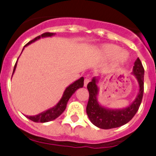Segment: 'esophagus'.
I'll use <instances>...</instances> for the list:
<instances>
[{"label":"esophagus","mask_w":156,"mask_h":156,"mask_svg":"<svg viewBox=\"0 0 156 156\" xmlns=\"http://www.w3.org/2000/svg\"><path fill=\"white\" fill-rule=\"evenodd\" d=\"M89 83V79H85V80H84V86L85 87H86V86H87V85H88V83Z\"/></svg>","instance_id":"obj_1"}]
</instances>
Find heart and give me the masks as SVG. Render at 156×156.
<instances>
[{"instance_id":"b5f03b06","label":"heart","mask_w":156,"mask_h":156,"mask_svg":"<svg viewBox=\"0 0 156 156\" xmlns=\"http://www.w3.org/2000/svg\"><path fill=\"white\" fill-rule=\"evenodd\" d=\"M101 55L106 58H112L115 57L117 62L118 63H124L128 58L127 51L121 50L119 46L115 44H105L101 47Z\"/></svg>"}]
</instances>
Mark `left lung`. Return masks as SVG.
Here are the masks:
<instances>
[{"instance_id": "left-lung-1", "label": "left lung", "mask_w": 156, "mask_h": 156, "mask_svg": "<svg viewBox=\"0 0 156 156\" xmlns=\"http://www.w3.org/2000/svg\"><path fill=\"white\" fill-rule=\"evenodd\" d=\"M132 74L138 82L139 92L135 100L126 108L118 109L108 108L100 105L98 101V83L99 78H92L87 85L89 98L86 106V113L91 122L101 129H112L124 125L133 118L138 111L143 99L144 91V68L139 58L133 67Z\"/></svg>"}]
</instances>
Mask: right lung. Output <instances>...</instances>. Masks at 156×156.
<instances>
[{"mask_svg":"<svg viewBox=\"0 0 156 156\" xmlns=\"http://www.w3.org/2000/svg\"><path fill=\"white\" fill-rule=\"evenodd\" d=\"M55 35V33H51V32H45V33L41 34V35H38V36H37L36 38L32 39V41L28 42L24 47L32 44V43L35 42V41L40 39L41 38L52 37ZM16 64H17V61H16V64H15L14 68H13V73H14L15 70H16ZM13 75H12V76H13ZM83 85H84V78L83 77L80 78L79 80H76L75 82H73L72 84H70V86H67V87L66 88V89L64 92V94H63L62 95V98H61V100L58 101V104H57L56 105L51 108L48 109V110L44 111V112H41V113L38 114V115H33V116H26V118H29V119L31 120V121H34V122H41V123L48 122V121H53V120L56 119V118H58V117H59L60 115L64 112V111L66 109L67 102H68L69 99H70V97L72 96V95H73V94L78 89L83 87Z\"/></svg>","mask_w":156,"mask_h":156,"instance_id":"right-lung-1","label":"right lung"}]
</instances>
